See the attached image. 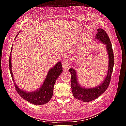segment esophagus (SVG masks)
<instances>
[{
	"label": "esophagus",
	"instance_id": "34e87169",
	"mask_svg": "<svg viewBox=\"0 0 126 126\" xmlns=\"http://www.w3.org/2000/svg\"><path fill=\"white\" fill-rule=\"evenodd\" d=\"M62 65L64 69H68L69 68L70 62L67 59H64L62 60Z\"/></svg>",
	"mask_w": 126,
	"mask_h": 126
}]
</instances>
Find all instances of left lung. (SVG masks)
Returning a JSON list of instances; mask_svg holds the SVG:
<instances>
[{
  "instance_id": "left-lung-1",
  "label": "left lung",
  "mask_w": 126,
  "mask_h": 126,
  "mask_svg": "<svg viewBox=\"0 0 126 126\" xmlns=\"http://www.w3.org/2000/svg\"><path fill=\"white\" fill-rule=\"evenodd\" d=\"M98 32L95 37V40H99L100 42L106 45V48L108 54V68L107 74L102 82L96 87L90 88L81 87L79 84L77 76L76 70L72 68L69 69L71 75V87L74 97L78 100L83 102H89L94 100L99 97L108 88L111 80V76L113 71L114 58L112 45L107 33L104 29L99 28Z\"/></svg>"
}]
</instances>
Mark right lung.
<instances>
[{"mask_svg":"<svg viewBox=\"0 0 126 126\" xmlns=\"http://www.w3.org/2000/svg\"><path fill=\"white\" fill-rule=\"evenodd\" d=\"M18 34L16 36V38ZM12 49L13 47H11L9 56V70L11 78L15 82V87L17 92L24 99L33 105H41L47 104L51 99L53 95L54 87L56 80L63 72L62 63L60 62L57 63L54 67L49 69L44 82L38 89L32 92H26L19 88L15 82L12 70H11V57Z\"/></svg>","mask_w":126,"mask_h":126,"instance_id":"obj_1","label":"right lung"}]
</instances>
